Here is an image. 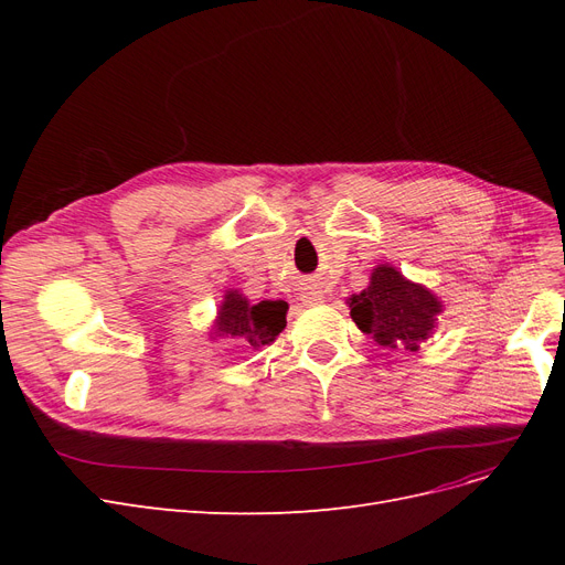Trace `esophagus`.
<instances>
[{
    "label": "esophagus",
    "instance_id": "obj_1",
    "mask_svg": "<svg viewBox=\"0 0 565 565\" xmlns=\"http://www.w3.org/2000/svg\"><path fill=\"white\" fill-rule=\"evenodd\" d=\"M303 301H306V303H316V301H320V295H313V297H306Z\"/></svg>",
    "mask_w": 565,
    "mask_h": 565
}]
</instances>
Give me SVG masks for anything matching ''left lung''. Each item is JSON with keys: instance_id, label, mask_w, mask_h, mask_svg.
I'll use <instances>...</instances> for the list:
<instances>
[{"instance_id": "obj_1", "label": "left lung", "mask_w": 565, "mask_h": 565, "mask_svg": "<svg viewBox=\"0 0 565 565\" xmlns=\"http://www.w3.org/2000/svg\"><path fill=\"white\" fill-rule=\"evenodd\" d=\"M440 301L429 289L405 280L393 266H377L370 287L351 297V318L380 347L417 351L431 334Z\"/></svg>"}]
</instances>
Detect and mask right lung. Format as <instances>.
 <instances>
[{"label":"right lung","instance_id":"add662e5","mask_svg":"<svg viewBox=\"0 0 565 565\" xmlns=\"http://www.w3.org/2000/svg\"><path fill=\"white\" fill-rule=\"evenodd\" d=\"M285 313L287 303L280 299L249 303L243 295L228 292L226 301L218 309L216 332L226 337H241L256 349L270 344L285 330Z\"/></svg>","mask_w":565,"mask_h":565}]
</instances>
